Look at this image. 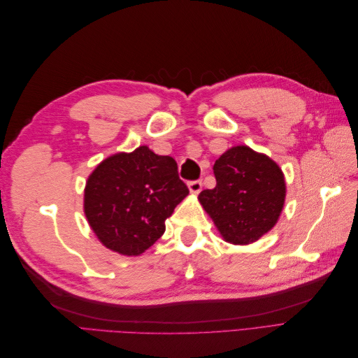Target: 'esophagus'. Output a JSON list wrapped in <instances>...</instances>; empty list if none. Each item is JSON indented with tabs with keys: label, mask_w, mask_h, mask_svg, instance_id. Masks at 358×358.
<instances>
[{
	"label": "esophagus",
	"mask_w": 358,
	"mask_h": 358,
	"mask_svg": "<svg viewBox=\"0 0 358 358\" xmlns=\"http://www.w3.org/2000/svg\"><path fill=\"white\" fill-rule=\"evenodd\" d=\"M188 188H189V191L192 194H199L201 191V188H203V182L201 180H191L188 183Z\"/></svg>",
	"instance_id": "1"
}]
</instances>
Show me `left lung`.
Listing matches in <instances>:
<instances>
[{
    "label": "left lung",
    "mask_w": 358,
    "mask_h": 358,
    "mask_svg": "<svg viewBox=\"0 0 358 358\" xmlns=\"http://www.w3.org/2000/svg\"><path fill=\"white\" fill-rule=\"evenodd\" d=\"M213 173L216 187L201 191L199 200L227 242L248 245L272 230L285 201L284 175L275 161L234 146L216 159Z\"/></svg>",
    "instance_id": "8db88e82"
}]
</instances>
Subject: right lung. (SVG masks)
Instances as JSON below:
<instances>
[{"instance_id": "right-lung-1", "label": "right lung", "mask_w": 358, "mask_h": 358, "mask_svg": "<svg viewBox=\"0 0 358 358\" xmlns=\"http://www.w3.org/2000/svg\"><path fill=\"white\" fill-rule=\"evenodd\" d=\"M171 157L140 146L104 159L86 182L85 215L100 242L138 255L166 231V220L188 196Z\"/></svg>"}]
</instances>
